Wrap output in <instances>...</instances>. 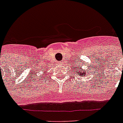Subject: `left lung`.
Here are the masks:
<instances>
[{
  "mask_svg": "<svg viewBox=\"0 0 123 123\" xmlns=\"http://www.w3.org/2000/svg\"><path fill=\"white\" fill-rule=\"evenodd\" d=\"M75 72H76L77 73H79V75H80V76H83V77L85 76V75L87 73V72L85 71V70H82V68H76V71H75Z\"/></svg>",
  "mask_w": 123,
  "mask_h": 123,
  "instance_id": "obj_1",
  "label": "left lung"
}]
</instances>
